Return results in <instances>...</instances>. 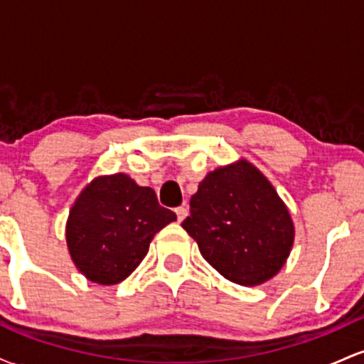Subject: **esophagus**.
<instances>
[{"label":"esophagus","mask_w":364,"mask_h":364,"mask_svg":"<svg viewBox=\"0 0 364 364\" xmlns=\"http://www.w3.org/2000/svg\"><path fill=\"white\" fill-rule=\"evenodd\" d=\"M176 215H178L179 223H181V220L185 219V217L188 215V208H186V207H178V208H176Z\"/></svg>","instance_id":"esophagus-1"}]
</instances>
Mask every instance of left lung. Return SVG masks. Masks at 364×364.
<instances>
[{
  "label": "left lung",
  "mask_w": 364,
  "mask_h": 364,
  "mask_svg": "<svg viewBox=\"0 0 364 364\" xmlns=\"http://www.w3.org/2000/svg\"><path fill=\"white\" fill-rule=\"evenodd\" d=\"M181 225L217 272L240 286L272 279L294 243L289 210L245 159L207 174Z\"/></svg>",
  "instance_id": "1"
}]
</instances>
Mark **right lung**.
I'll return each mask as SVG.
<instances>
[{
	"label": "right lung",
	"mask_w": 364,
	"mask_h": 364,
	"mask_svg": "<svg viewBox=\"0 0 364 364\" xmlns=\"http://www.w3.org/2000/svg\"><path fill=\"white\" fill-rule=\"evenodd\" d=\"M173 220L176 214L159 205L152 188L139 186L123 173L99 176L75 200L66 243L89 281L111 286L140 265L156 232Z\"/></svg>",
	"instance_id": "obj_1"
}]
</instances>
